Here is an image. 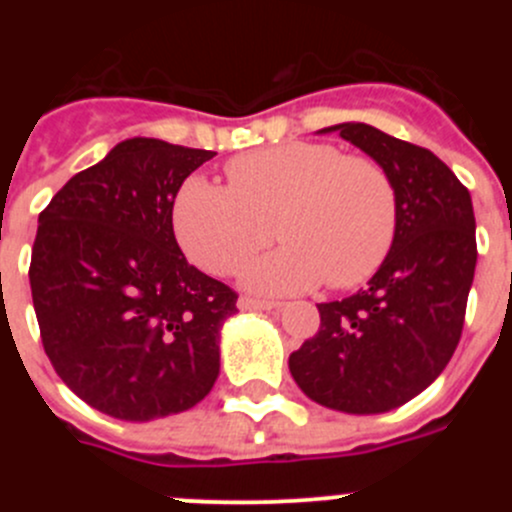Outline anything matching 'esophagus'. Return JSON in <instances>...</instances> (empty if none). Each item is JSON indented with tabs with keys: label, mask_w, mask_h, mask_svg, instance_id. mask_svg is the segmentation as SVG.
I'll return each instance as SVG.
<instances>
[{
	"label": "esophagus",
	"mask_w": 512,
	"mask_h": 512,
	"mask_svg": "<svg viewBox=\"0 0 512 512\" xmlns=\"http://www.w3.org/2000/svg\"><path fill=\"white\" fill-rule=\"evenodd\" d=\"M280 307V302H270V299H255V297H240L237 299V309L242 312H270V309Z\"/></svg>",
	"instance_id": "34e87169"
}]
</instances>
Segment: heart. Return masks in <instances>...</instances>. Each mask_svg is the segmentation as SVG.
Here are the masks:
<instances>
[{"label": "heart", "mask_w": 512, "mask_h": 512, "mask_svg": "<svg viewBox=\"0 0 512 512\" xmlns=\"http://www.w3.org/2000/svg\"><path fill=\"white\" fill-rule=\"evenodd\" d=\"M270 255L242 267V285L292 294L322 285L347 289L369 280L391 252L399 200L379 160L344 156L332 143L287 141L227 163V188L203 175L185 180L173 230L190 262L230 275L272 237Z\"/></svg>", "instance_id": "1"}]
</instances>
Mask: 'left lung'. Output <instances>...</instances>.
Returning a JSON list of instances; mask_svg holds the SVG:
<instances>
[{"mask_svg": "<svg viewBox=\"0 0 512 512\" xmlns=\"http://www.w3.org/2000/svg\"><path fill=\"white\" fill-rule=\"evenodd\" d=\"M337 131L391 175L399 225L384 265L342 302L319 307V332L289 356L299 389L344 414L399 409L438 379L458 347L476 272L471 193L428 148L369 123Z\"/></svg>", "mask_w": 512, "mask_h": 512, "instance_id": "obj_1", "label": "left lung"}]
</instances>
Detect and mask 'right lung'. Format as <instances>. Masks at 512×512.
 <instances>
[{"mask_svg": "<svg viewBox=\"0 0 512 512\" xmlns=\"http://www.w3.org/2000/svg\"><path fill=\"white\" fill-rule=\"evenodd\" d=\"M213 151L128 138L39 215L32 299L51 366L121 421L193 409L220 374L237 294L188 265L173 232L183 180Z\"/></svg>", "mask_w": 512, "mask_h": 512, "instance_id": "right-lung-1", "label": "right lung"}]
</instances>
